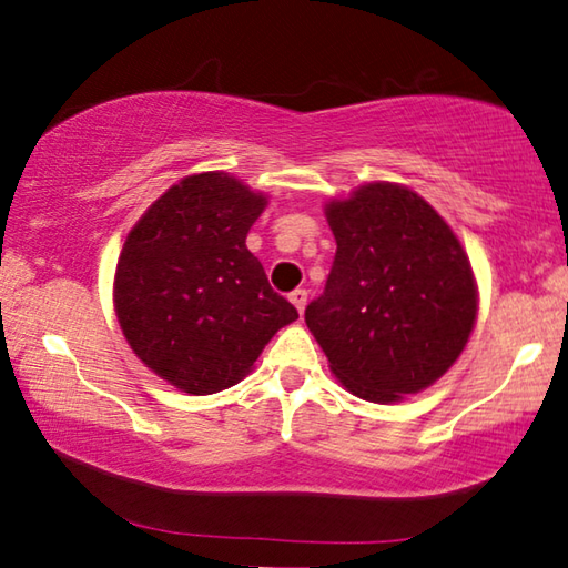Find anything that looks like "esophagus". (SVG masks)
Listing matches in <instances>:
<instances>
[{"instance_id":"obj_1","label":"esophagus","mask_w":568,"mask_h":568,"mask_svg":"<svg viewBox=\"0 0 568 568\" xmlns=\"http://www.w3.org/2000/svg\"><path fill=\"white\" fill-rule=\"evenodd\" d=\"M306 300H310V294H306V290H294V292L290 294V302L296 306V312H300V314H304Z\"/></svg>"}]
</instances>
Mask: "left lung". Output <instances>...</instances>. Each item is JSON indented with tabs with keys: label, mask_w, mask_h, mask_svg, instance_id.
I'll return each instance as SVG.
<instances>
[{
	"label": "left lung",
	"mask_w": 568,
	"mask_h": 568,
	"mask_svg": "<svg viewBox=\"0 0 568 568\" xmlns=\"http://www.w3.org/2000/svg\"><path fill=\"white\" fill-rule=\"evenodd\" d=\"M336 254L306 326L346 389L399 402L459 359L476 320L469 256L412 189L374 182L326 204Z\"/></svg>",
	"instance_id": "left-lung-1"
}]
</instances>
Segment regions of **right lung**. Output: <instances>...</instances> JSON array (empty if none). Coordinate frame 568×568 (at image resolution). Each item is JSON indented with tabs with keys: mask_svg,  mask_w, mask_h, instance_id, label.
Here are the masks:
<instances>
[{
	"mask_svg": "<svg viewBox=\"0 0 568 568\" xmlns=\"http://www.w3.org/2000/svg\"><path fill=\"white\" fill-rule=\"evenodd\" d=\"M264 206L239 179L204 172L159 196L126 236L114 276L119 324L139 359L176 389L234 386L300 320L246 248Z\"/></svg>",
	"mask_w": 568,
	"mask_h": 568,
	"instance_id": "add662e5",
	"label": "right lung"
}]
</instances>
